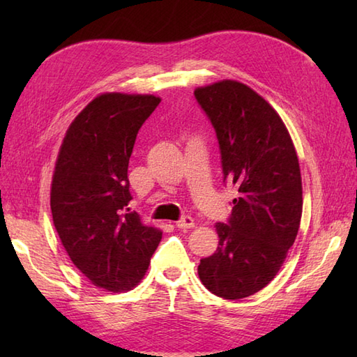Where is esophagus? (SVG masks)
Segmentation results:
<instances>
[{"label":"esophagus","instance_id":"1","mask_svg":"<svg viewBox=\"0 0 357 357\" xmlns=\"http://www.w3.org/2000/svg\"><path fill=\"white\" fill-rule=\"evenodd\" d=\"M176 225H178V229H192V227L195 225V221L192 216H183L176 222Z\"/></svg>","mask_w":357,"mask_h":357}]
</instances>
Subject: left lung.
<instances>
[{"label": "left lung", "mask_w": 357, "mask_h": 357, "mask_svg": "<svg viewBox=\"0 0 357 357\" xmlns=\"http://www.w3.org/2000/svg\"><path fill=\"white\" fill-rule=\"evenodd\" d=\"M215 128L224 183L234 184L227 224L218 222L216 252L201 259L206 288L224 299L257 293L278 275L302 216L298 155L276 110L238 81L195 90Z\"/></svg>", "instance_id": "obj_1"}]
</instances>
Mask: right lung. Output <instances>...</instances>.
Segmentation results:
<instances>
[{
    "label": "right lung",
    "instance_id": "1",
    "mask_svg": "<svg viewBox=\"0 0 357 357\" xmlns=\"http://www.w3.org/2000/svg\"><path fill=\"white\" fill-rule=\"evenodd\" d=\"M161 102L153 95L104 93L67 130L53 173V224L77 268L96 287L139 282L162 231L130 211L127 169L139 128Z\"/></svg>",
    "mask_w": 357,
    "mask_h": 357
}]
</instances>
